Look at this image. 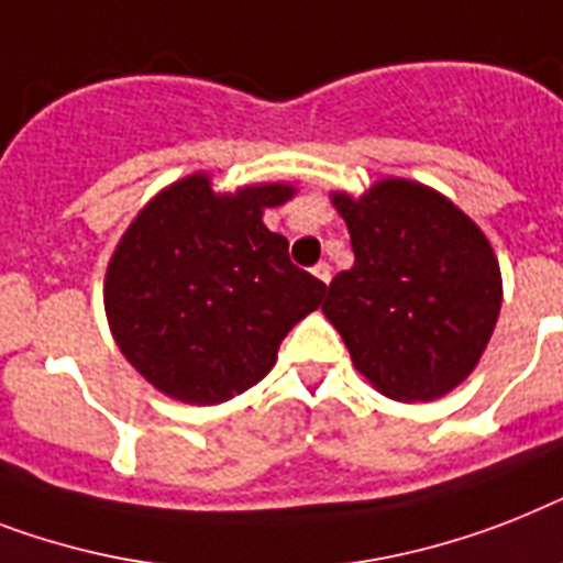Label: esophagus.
Wrapping results in <instances>:
<instances>
[{
    "mask_svg": "<svg viewBox=\"0 0 563 563\" xmlns=\"http://www.w3.org/2000/svg\"><path fill=\"white\" fill-rule=\"evenodd\" d=\"M312 274L329 286V280H332V266H329V263H318V266L312 268Z\"/></svg>",
    "mask_w": 563,
    "mask_h": 563,
    "instance_id": "obj_1",
    "label": "esophagus"
}]
</instances>
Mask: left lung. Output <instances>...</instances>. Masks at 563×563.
<instances>
[{
	"instance_id": "1",
	"label": "left lung",
	"mask_w": 563,
	"mask_h": 563,
	"mask_svg": "<svg viewBox=\"0 0 563 563\" xmlns=\"http://www.w3.org/2000/svg\"><path fill=\"white\" fill-rule=\"evenodd\" d=\"M355 263L329 283L327 314L361 376L396 401L454 390L500 314V266L472 219L437 190L385 178L332 196Z\"/></svg>"
}]
</instances>
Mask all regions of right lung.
<instances>
[{
    "mask_svg": "<svg viewBox=\"0 0 563 563\" xmlns=\"http://www.w3.org/2000/svg\"><path fill=\"white\" fill-rule=\"evenodd\" d=\"M289 185L217 196L196 173L155 196L118 242L103 303L121 353L178 401L219 405L274 367L280 341L327 283L297 268L263 210Z\"/></svg>",
    "mask_w": 563,
    "mask_h": 563,
    "instance_id": "add662e5",
    "label": "right lung"
}]
</instances>
